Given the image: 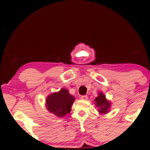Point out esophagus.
<instances>
[{
	"mask_svg": "<svg viewBox=\"0 0 150 150\" xmlns=\"http://www.w3.org/2000/svg\"><path fill=\"white\" fill-rule=\"evenodd\" d=\"M80 98H81V99H82V100H87L88 97H87V95H83V96H81Z\"/></svg>",
	"mask_w": 150,
	"mask_h": 150,
	"instance_id": "esophagus-1",
	"label": "esophagus"
}]
</instances>
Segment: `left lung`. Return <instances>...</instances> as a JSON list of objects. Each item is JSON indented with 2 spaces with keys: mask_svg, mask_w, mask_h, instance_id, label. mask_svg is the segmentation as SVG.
<instances>
[{
  "mask_svg": "<svg viewBox=\"0 0 150 150\" xmlns=\"http://www.w3.org/2000/svg\"><path fill=\"white\" fill-rule=\"evenodd\" d=\"M96 106L99 108L98 111L99 113L104 114L109 112L110 107H111V102L106 99V97L103 93L99 92L98 97L94 99Z\"/></svg>",
  "mask_w": 150,
  "mask_h": 150,
  "instance_id": "1",
  "label": "left lung"
}]
</instances>
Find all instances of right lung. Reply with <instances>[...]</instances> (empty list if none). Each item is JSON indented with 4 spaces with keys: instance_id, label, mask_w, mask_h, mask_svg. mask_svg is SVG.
<instances>
[{
    "instance_id": "obj_1",
    "label": "right lung",
    "mask_w": 150,
    "mask_h": 150,
    "mask_svg": "<svg viewBox=\"0 0 150 150\" xmlns=\"http://www.w3.org/2000/svg\"><path fill=\"white\" fill-rule=\"evenodd\" d=\"M75 100V97L70 94L68 89H61L59 92L48 96L46 99V106L50 113L61 118L71 111Z\"/></svg>"
}]
</instances>
